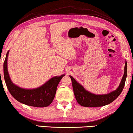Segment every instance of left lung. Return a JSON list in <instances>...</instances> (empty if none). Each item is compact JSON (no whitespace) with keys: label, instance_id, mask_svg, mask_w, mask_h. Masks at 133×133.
Here are the masks:
<instances>
[{"label":"left lung","instance_id":"8db88e82","mask_svg":"<svg viewBox=\"0 0 133 133\" xmlns=\"http://www.w3.org/2000/svg\"><path fill=\"white\" fill-rule=\"evenodd\" d=\"M127 75V63H125L124 74L119 87L115 91L107 95H98L91 93L86 90L81 85L78 83L72 76H70L75 96L78 103L86 107H102L111 103L118 97L123 90Z\"/></svg>","mask_w":133,"mask_h":133}]
</instances>
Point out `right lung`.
<instances>
[{
	"instance_id": "right-lung-1",
	"label": "right lung",
	"mask_w": 133,
	"mask_h": 133,
	"mask_svg": "<svg viewBox=\"0 0 133 133\" xmlns=\"http://www.w3.org/2000/svg\"><path fill=\"white\" fill-rule=\"evenodd\" d=\"M9 51L3 63V75L6 87L13 98L18 102L27 105L36 107H46L53 101L58 84L64 76H55L41 87L35 89H24L12 83L7 69V58ZM1 73V72H0Z\"/></svg>"
}]
</instances>
